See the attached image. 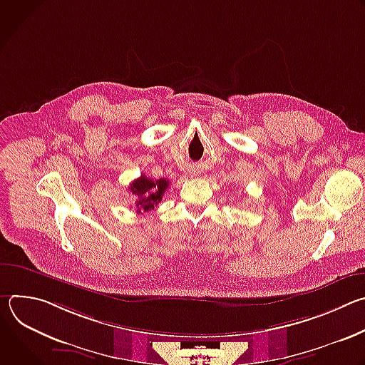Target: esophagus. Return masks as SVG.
Instances as JSON below:
<instances>
[{
  "label": "esophagus",
  "mask_w": 365,
  "mask_h": 365,
  "mask_svg": "<svg viewBox=\"0 0 365 365\" xmlns=\"http://www.w3.org/2000/svg\"><path fill=\"white\" fill-rule=\"evenodd\" d=\"M190 173H193V175H196V172H195V170H193V172H190Z\"/></svg>",
  "instance_id": "1"
}]
</instances>
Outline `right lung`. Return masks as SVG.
<instances>
[{
  "label": "right lung",
  "mask_w": 365,
  "mask_h": 365,
  "mask_svg": "<svg viewBox=\"0 0 365 365\" xmlns=\"http://www.w3.org/2000/svg\"><path fill=\"white\" fill-rule=\"evenodd\" d=\"M169 187V180L168 179H159V180H153L147 178L145 175H141L138 179H135L130 186V192L133 195H137V212H148L154 210L155 205H159L163 199V195L166 189Z\"/></svg>",
  "instance_id": "obj_1"
}]
</instances>
